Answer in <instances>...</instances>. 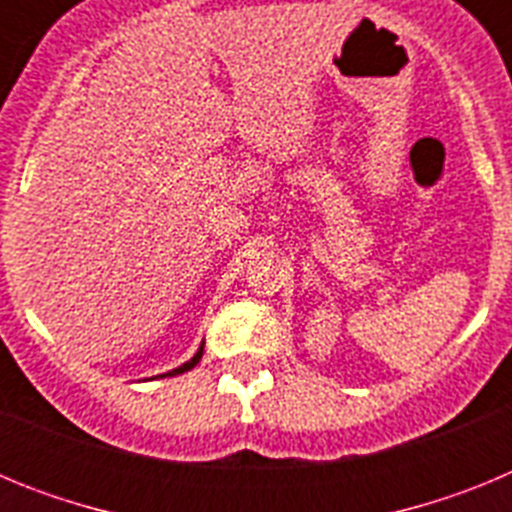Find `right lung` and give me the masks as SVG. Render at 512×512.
Segmentation results:
<instances>
[{
  "mask_svg": "<svg viewBox=\"0 0 512 512\" xmlns=\"http://www.w3.org/2000/svg\"><path fill=\"white\" fill-rule=\"evenodd\" d=\"M202 359V348L200 351H197V354H194V359L192 361H187V364L184 366H179V369H174V372H169V374H161V377H174V374H182V372H189V369H192V366H197V361Z\"/></svg>",
  "mask_w": 512,
  "mask_h": 512,
  "instance_id": "add662e5",
  "label": "right lung"
}]
</instances>
